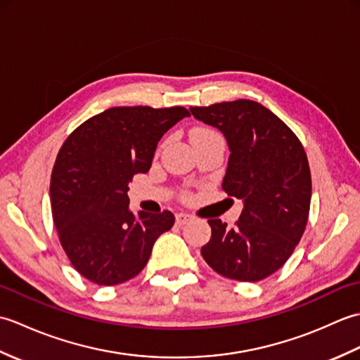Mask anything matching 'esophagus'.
Here are the masks:
<instances>
[{"mask_svg":"<svg viewBox=\"0 0 360 360\" xmlns=\"http://www.w3.org/2000/svg\"><path fill=\"white\" fill-rule=\"evenodd\" d=\"M190 219H192V215H188V213H176V223L179 226H184Z\"/></svg>","mask_w":360,"mask_h":360,"instance_id":"esophagus-1","label":"esophagus"}]
</instances>
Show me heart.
<instances>
[{
    "instance_id": "obj_1",
    "label": "heart",
    "mask_w": 360,
    "mask_h": 360,
    "mask_svg": "<svg viewBox=\"0 0 360 360\" xmlns=\"http://www.w3.org/2000/svg\"><path fill=\"white\" fill-rule=\"evenodd\" d=\"M217 137L223 139V137L219 136V133L213 131L210 128H195L193 131L190 133V139H192V142L201 141V139H217Z\"/></svg>"
}]
</instances>
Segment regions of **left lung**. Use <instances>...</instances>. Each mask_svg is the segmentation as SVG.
Segmentation results:
<instances>
[{"label":"left lung","mask_w":360,"mask_h":360,"mask_svg":"<svg viewBox=\"0 0 360 360\" xmlns=\"http://www.w3.org/2000/svg\"><path fill=\"white\" fill-rule=\"evenodd\" d=\"M193 116L226 136L231 156L223 190L244 202L233 227L209 219L201 255L213 271L238 281H259L288 262L307 229L311 170L300 139L254 101L192 106Z\"/></svg>","instance_id":"8db88e82"}]
</instances>
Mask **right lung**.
Here are the masks:
<instances>
[{
	"mask_svg": "<svg viewBox=\"0 0 360 360\" xmlns=\"http://www.w3.org/2000/svg\"><path fill=\"white\" fill-rule=\"evenodd\" d=\"M190 116L184 106H114L68 136L51 174V209L74 269L101 286L136 277L172 212H129L128 182L151 167L158 142Z\"/></svg>",
	"mask_w": 360,
	"mask_h": 360,
	"instance_id": "obj_1",
	"label": "right lung"
}]
</instances>
